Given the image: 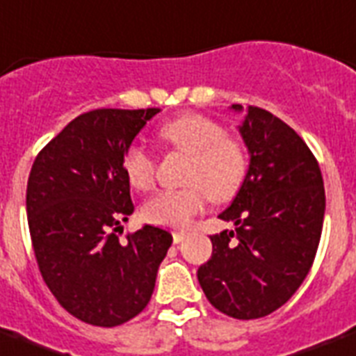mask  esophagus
<instances>
[{
	"label": "esophagus",
	"mask_w": 356,
	"mask_h": 356,
	"mask_svg": "<svg viewBox=\"0 0 356 356\" xmlns=\"http://www.w3.org/2000/svg\"><path fill=\"white\" fill-rule=\"evenodd\" d=\"M184 238H186V233H184V232H175V233H173V243H175V244L183 243Z\"/></svg>",
	"instance_id": "34e87169"
}]
</instances>
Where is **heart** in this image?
I'll use <instances>...</instances> for the list:
<instances>
[{
  "label": "heart",
  "instance_id": "heart-1",
  "mask_svg": "<svg viewBox=\"0 0 356 356\" xmlns=\"http://www.w3.org/2000/svg\"><path fill=\"white\" fill-rule=\"evenodd\" d=\"M160 136L175 147L190 153L181 188H166L154 194L143 207V216L151 224L184 227L196 216L209 197L226 200L243 183L248 168L246 151L238 140L226 136L213 119L200 113H184L162 124ZM127 181L136 190H149L154 183V159L140 143H132L123 159Z\"/></svg>",
  "mask_w": 356,
  "mask_h": 356
}]
</instances>
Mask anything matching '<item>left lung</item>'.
Listing matches in <instances>:
<instances>
[{"mask_svg": "<svg viewBox=\"0 0 356 356\" xmlns=\"http://www.w3.org/2000/svg\"><path fill=\"white\" fill-rule=\"evenodd\" d=\"M232 110L243 112V106ZM238 132L250 164L235 200L220 213L235 229L211 235L213 256L197 268V280L216 310L257 319L286 305L310 273L325 186L316 156L282 119L248 106Z\"/></svg>", "mask_w": 356, "mask_h": 356, "instance_id": "obj_1", "label": "left lung"}]
</instances>
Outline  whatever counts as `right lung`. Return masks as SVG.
Segmentation results:
<instances>
[{
    "label": "right lung",
    "mask_w": 356,
    "mask_h": 356,
    "mask_svg": "<svg viewBox=\"0 0 356 356\" xmlns=\"http://www.w3.org/2000/svg\"><path fill=\"white\" fill-rule=\"evenodd\" d=\"M159 108H102L72 119L37 154L26 209L42 280L70 316L118 327L149 305L172 233L143 226L127 238L134 213L123 170L127 149Z\"/></svg>",
    "instance_id": "obj_1"
}]
</instances>
